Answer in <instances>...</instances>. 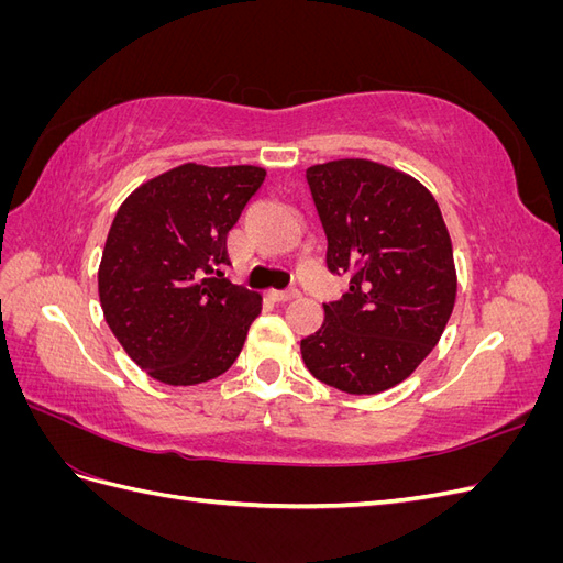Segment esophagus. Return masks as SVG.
Segmentation results:
<instances>
[{
  "label": "esophagus",
  "instance_id": "esophagus-1",
  "mask_svg": "<svg viewBox=\"0 0 563 563\" xmlns=\"http://www.w3.org/2000/svg\"><path fill=\"white\" fill-rule=\"evenodd\" d=\"M298 296H300L298 288H288V291H269V298L275 302H288V300H294Z\"/></svg>",
  "mask_w": 563,
  "mask_h": 563
}]
</instances>
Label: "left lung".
Instances as JSON below:
<instances>
[{
    "label": "left lung",
    "instance_id": "left-lung-1",
    "mask_svg": "<svg viewBox=\"0 0 563 563\" xmlns=\"http://www.w3.org/2000/svg\"><path fill=\"white\" fill-rule=\"evenodd\" d=\"M327 267L347 275L323 302L321 329L300 340L312 376L347 395H378L418 368L444 333L455 302L453 246L439 203L416 178L368 159L305 172Z\"/></svg>",
    "mask_w": 563,
    "mask_h": 563
}]
</instances>
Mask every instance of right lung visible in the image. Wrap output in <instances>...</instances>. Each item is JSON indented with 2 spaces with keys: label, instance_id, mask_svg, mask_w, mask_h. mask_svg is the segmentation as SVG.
Masks as SVG:
<instances>
[{
  "label": "right lung",
  "instance_id": "right-lung-1",
  "mask_svg": "<svg viewBox=\"0 0 563 563\" xmlns=\"http://www.w3.org/2000/svg\"><path fill=\"white\" fill-rule=\"evenodd\" d=\"M263 180L258 166L183 164L119 207L98 269L100 308L155 380L207 383L240 356L261 296L225 279V244Z\"/></svg>",
  "mask_w": 563,
  "mask_h": 563
}]
</instances>
